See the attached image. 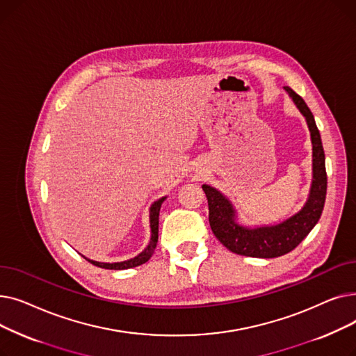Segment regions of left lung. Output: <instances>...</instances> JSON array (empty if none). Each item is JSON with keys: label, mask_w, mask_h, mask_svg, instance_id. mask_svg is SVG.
Listing matches in <instances>:
<instances>
[{"label": "left lung", "mask_w": 356, "mask_h": 356, "mask_svg": "<svg viewBox=\"0 0 356 356\" xmlns=\"http://www.w3.org/2000/svg\"><path fill=\"white\" fill-rule=\"evenodd\" d=\"M289 95L293 98L297 108L306 117L312 143H313V183L310 197L305 208L275 227H266L257 229H247L239 227L234 220V209L231 203L223 197L216 189L208 184H203L202 189L208 197L209 207V223L212 232L229 251L258 258H275L293 251L314 228L317 220L323 212L327 176L325 165V152L321 140V133L316 127L312 111L300 95L284 86Z\"/></svg>", "instance_id": "8db88e82"}]
</instances>
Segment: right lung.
Instances as JSON below:
<instances>
[{
  "label": "right lung",
  "mask_w": 356,
  "mask_h": 356,
  "mask_svg": "<svg viewBox=\"0 0 356 356\" xmlns=\"http://www.w3.org/2000/svg\"><path fill=\"white\" fill-rule=\"evenodd\" d=\"M164 202V197L154 202V204L152 207V211H149V227H152V241H149L148 247L136 258L128 259V261H122V263H114V264H106V263H98V261H92L88 259L90 264L101 267V268H106V270H125V268H133L137 266H141L147 261L152 258V255L154 254L157 241H159V212H160V207L161 203Z\"/></svg>",
  "instance_id": "obj_1"
}]
</instances>
